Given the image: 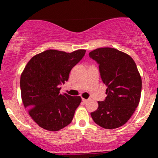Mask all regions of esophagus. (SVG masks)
Listing matches in <instances>:
<instances>
[{"mask_svg": "<svg viewBox=\"0 0 158 158\" xmlns=\"http://www.w3.org/2000/svg\"><path fill=\"white\" fill-rule=\"evenodd\" d=\"M88 101V99H82V102H87Z\"/></svg>", "mask_w": 158, "mask_h": 158, "instance_id": "1", "label": "esophagus"}]
</instances>
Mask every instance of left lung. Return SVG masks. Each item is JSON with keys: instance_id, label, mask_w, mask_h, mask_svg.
I'll return each instance as SVG.
<instances>
[{"instance_id": "obj_1", "label": "left lung", "mask_w": 158, "mask_h": 158, "mask_svg": "<svg viewBox=\"0 0 158 158\" xmlns=\"http://www.w3.org/2000/svg\"><path fill=\"white\" fill-rule=\"evenodd\" d=\"M89 56L99 64L107 86L106 99L98 102L99 107L90 115L102 128H119L131 118L140 99L142 80L137 65L131 56L114 48L96 49Z\"/></svg>"}]
</instances>
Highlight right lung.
I'll list each match as a JSON object with an SVG mask.
<instances>
[{
  "label": "right lung",
  "instance_id": "add662e5",
  "mask_svg": "<svg viewBox=\"0 0 158 158\" xmlns=\"http://www.w3.org/2000/svg\"><path fill=\"white\" fill-rule=\"evenodd\" d=\"M85 52L45 50L34 56L21 73L20 86L23 106L44 129L57 131L72 122L81 99L61 94L60 85L68 80L70 70Z\"/></svg>",
  "mask_w": 158,
  "mask_h": 158
}]
</instances>
